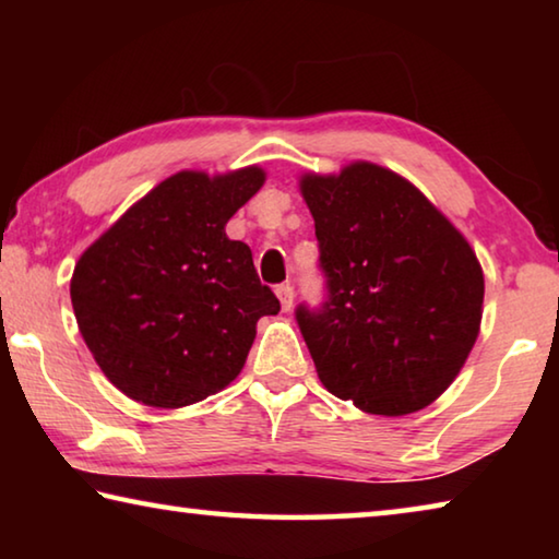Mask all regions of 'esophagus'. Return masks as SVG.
<instances>
[{
    "mask_svg": "<svg viewBox=\"0 0 559 559\" xmlns=\"http://www.w3.org/2000/svg\"><path fill=\"white\" fill-rule=\"evenodd\" d=\"M276 296L281 300L283 310L293 308V286H290V283H281V286H276Z\"/></svg>",
    "mask_w": 559,
    "mask_h": 559,
    "instance_id": "1",
    "label": "esophagus"
}]
</instances>
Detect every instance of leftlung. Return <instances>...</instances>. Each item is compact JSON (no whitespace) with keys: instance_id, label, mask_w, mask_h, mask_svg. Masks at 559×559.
<instances>
[{"instance_id":"obj_1","label":"left lung","mask_w":559,"mask_h":559,"mask_svg":"<svg viewBox=\"0 0 559 559\" xmlns=\"http://www.w3.org/2000/svg\"><path fill=\"white\" fill-rule=\"evenodd\" d=\"M328 300L298 308L320 382L337 400L404 416L449 390L476 345L484 269L456 226L409 179L349 163L300 175Z\"/></svg>"}]
</instances>
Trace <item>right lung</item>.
<instances>
[{"mask_svg": "<svg viewBox=\"0 0 559 559\" xmlns=\"http://www.w3.org/2000/svg\"><path fill=\"white\" fill-rule=\"evenodd\" d=\"M266 182L261 167L182 169L138 200L81 253L75 323L103 374L140 404L179 409L239 377L278 298L226 222Z\"/></svg>", "mask_w": 559, "mask_h": 559, "instance_id": "1", "label": "right lung"}]
</instances>
